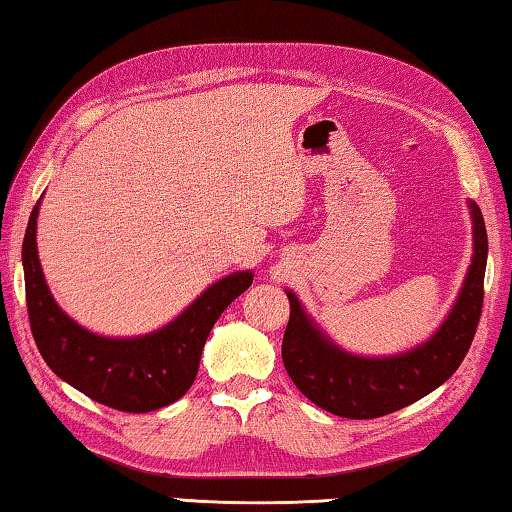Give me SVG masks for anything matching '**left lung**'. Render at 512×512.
Returning a JSON list of instances; mask_svg holds the SVG:
<instances>
[{
  "label": "left lung",
  "mask_w": 512,
  "mask_h": 512,
  "mask_svg": "<svg viewBox=\"0 0 512 512\" xmlns=\"http://www.w3.org/2000/svg\"><path fill=\"white\" fill-rule=\"evenodd\" d=\"M474 218V259L458 303L431 342L412 353L385 360L353 358L321 337L298 298L287 291L291 314L282 337V362L289 378L319 408L346 419H376L431 394L453 376L472 346L483 310L488 232L478 205Z\"/></svg>",
  "instance_id": "1"
}]
</instances>
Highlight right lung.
<instances>
[{"label": "right lung", "instance_id": "add662e5", "mask_svg": "<svg viewBox=\"0 0 512 512\" xmlns=\"http://www.w3.org/2000/svg\"><path fill=\"white\" fill-rule=\"evenodd\" d=\"M36 216L38 205L24 232L22 264L31 335L47 367L88 399L120 412H150L182 399L196 380L202 348L218 316L250 287L253 275H227L152 335L97 337L54 303L38 262Z\"/></svg>", "mask_w": 512, "mask_h": 512}]
</instances>
